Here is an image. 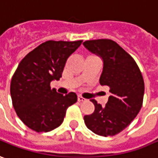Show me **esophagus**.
<instances>
[{"label": "esophagus", "mask_w": 158, "mask_h": 158, "mask_svg": "<svg viewBox=\"0 0 158 158\" xmlns=\"http://www.w3.org/2000/svg\"><path fill=\"white\" fill-rule=\"evenodd\" d=\"M77 100H78V102H83L85 101V98H83L81 96H77Z\"/></svg>", "instance_id": "obj_1"}]
</instances>
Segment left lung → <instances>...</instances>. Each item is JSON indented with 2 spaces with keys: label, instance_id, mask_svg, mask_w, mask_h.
I'll return each instance as SVG.
<instances>
[{
  "label": "left lung",
  "instance_id": "left-lung-1",
  "mask_svg": "<svg viewBox=\"0 0 158 158\" xmlns=\"http://www.w3.org/2000/svg\"><path fill=\"white\" fill-rule=\"evenodd\" d=\"M88 50L103 61L100 84L110 88L111 96L105 106L90 101L95 110L84 116L89 130L102 136H115L123 131L140 111L144 81L135 60L116 42L110 39L90 40L83 42Z\"/></svg>",
  "mask_w": 158,
  "mask_h": 158
}]
</instances>
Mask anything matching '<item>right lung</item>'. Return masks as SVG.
Returning a JSON list of instances; mask_svg holds the SVG:
<instances>
[{"instance_id":"obj_1","label":"right lung","mask_w":158,"mask_h":158,"mask_svg":"<svg viewBox=\"0 0 158 158\" xmlns=\"http://www.w3.org/2000/svg\"><path fill=\"white\" fill-rule=\"evenodd\" d=\"M82 41H47L29 52L19 63L10 84L14 109L19 118L36 132L61 125L67 109L77 101L76 93L63 96L51 89L59 80L68 58Z\"/></svg>"}]
</instances>
